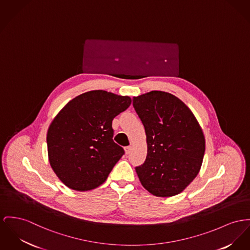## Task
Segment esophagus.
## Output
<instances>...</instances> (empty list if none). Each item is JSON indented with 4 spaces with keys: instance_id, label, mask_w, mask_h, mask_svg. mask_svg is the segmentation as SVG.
<instances>
[{
    "instance_id": "esophagus-1",
    "label": "esophagus",
    "mask_w": 250,
    "mask_h": 250,
    "mask_svg": "<svg viewBox=\"0 0 250 250\" xmlns=\"http://www.w3.org/2000/svg\"><path fill=\"white\" fill-rule=\"evenodd\" d=\"M131 150H132V148H131L130 146L125 147V153H126V154H129V153L131 152Z\"/></svg>"
}]
</instances>
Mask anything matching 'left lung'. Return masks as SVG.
<instances>
[{
    "instance_id": "8db88e82",
    "label": "left lung",
    "mask_w": 250,
    "mask_h": 250,
    "mask_svg": "<svg viewBox=\"0 0 250 250\" xmlns=\"http://www.w3.org/2000/svg\"><path fill=\"white\" fill-rule=\"evenodd\" d=\"M133 105L147 136V157L135 171L152 195L182 192L197 176L206 140L199 122L177 97L162 91L133 97Z\"/></svg>"
}]
</instances>
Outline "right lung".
<instances>
[{"instance_id":"right-lung-1","label":"right lung","mask_w":250,"mask_h":250,"mask_svg":"<svg viewBox=\"0 0 250 250\" xmlns=\"http://www.w3.org/2000/svg\"><path fill=\"white\" fill-rule=\"evenodd\" d=\"M132 103L103 90L70 100L53 119L46 142L50 166L69 188L87 191L104 183L124 154L113 140L112 121Z\"/></svg>"}]
</instances>
